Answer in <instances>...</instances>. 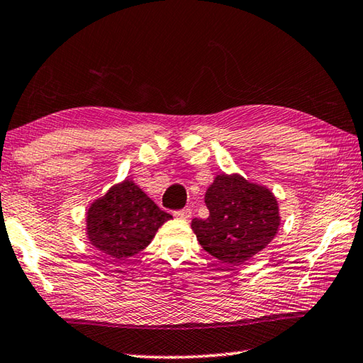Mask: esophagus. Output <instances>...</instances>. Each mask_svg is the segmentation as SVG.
Instances as JSON below:
<instances>
[{
	"mask_svg": "<svg viewBox=\"0 0 363 363\" xmlns=\"http://www.w3.org/2000/svg\"><path fill=\"white\" fill-rule=\"evenodd\" d=\"M174 214H175V218H179V219H189L191 218V208H183V210L175 211Z\"/></svg>",
	"mask_w": 363,
	"mask_h": 363,
	"instance_id": "esophagus-1",
	"label": "esophagus"
}]
</instances>
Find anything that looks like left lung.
Returning a JSON list of instances; mask_svg holds the SVG:
<instances>
[{
	"label": "left lung",
	"instance_id": "obj_1",
	"mask_svg": "<svg viewBox=\"0 0 363 363\" xmlns=\"http://www.w3.org/2000/svg\"><path fill=\"white\" fill-rule=\"evenodd\" d=\"M206 219L191 228L210 255L223 263L244 264L274 240L280 225L276 196L240 174H219L205 192Z\"/></svg>",
	"mask_w": 363,
	"mask_h": 363
}]
</instances>
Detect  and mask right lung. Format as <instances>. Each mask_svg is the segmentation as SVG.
<instances>
[{
  "label": "right lung",
  "mask_w": 363,
  "mask_h": 363,
  "mask_svg": "<svg viewBox=\"0 0 363 363\" xmlns=\"http://www.w3.org/2000/svg\"><path fill=\"white\" fill-rule=\"evenodd\" d=\"M171 218L135 182L125 179L89 205L86 235L100 252L123 260L149 246L158 228Z\"/></svg>",
  "instance_id": "obj_1"
}]
</instances>
